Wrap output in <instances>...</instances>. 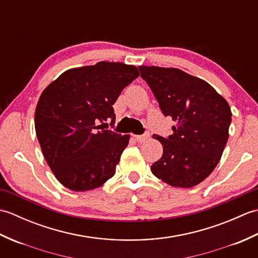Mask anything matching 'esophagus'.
Wrapping results in <instances>:
<instances>
[{
  "mask_svg": "<svg viewBox=\"0 0 258 258\" xmlns=\"http://www.w3.org/2000/svg\"><path fill=\"white\" fill-rule=\"evenodd\" d=\"M150 138V134L146 133L143 135H134V139L136 140V142H139V143H143L147 139Z\"/></svg>",
  "mask_w": 258,
  "mask_h": 258,
  "instance_id": "esophagus-1",
  "label": "esophagus"
}]
</instances>
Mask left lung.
<instances>
[{
  "label": "left lung",
  "instance_id": "1",
  "mask_svg": "<svg viewBox=\"0 0 258 258\" xmlns=\"http://www.w3.org/2000/svg\"><path fill=\"white\" fill-rule=\"evenodd\" d=\"M162 113L176 125L168 138L153 135L163 155L152 173L174 187L200 184L220 162L228 139L232 112L225 98L199 78L178 69L139 67Z\"/></svg>",
  "mask_w": 258,
  "mask_h": 258
}]
</instances>
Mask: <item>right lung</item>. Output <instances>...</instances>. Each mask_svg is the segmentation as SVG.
Listing matches in <instances>:
<instances>
[{
    "label": "right lung",
    "instance_id": "obj_1",
    "mask_svg": "<svg viewBox=\"0 0 258 258\" xmlns=\"http://www.w3.org/2000/svg\"><path fill=\"white\" fill-rule=\"evenodd\" d=\"M139 75L134 65L98 62L67 71L43 91L35 132L46 163L67 188L94 189L114 176L130 135L98 124L109 118L114 124V103Z\"/></svg>",
    "mask_w": 258,
    "mask_h": 258
}]
</instances>
